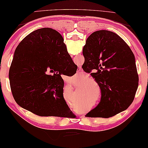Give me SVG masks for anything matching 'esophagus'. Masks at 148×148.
I'll list each match as a JSON object with an SVG mask.
<instances>
[{
	"mask_svg": "<svg viewBox=\"0 0 148 148\" xmlns=\"http://www.w3.org/2000/svg\"><path fill=\"white\" fill-rule=\"evenodd\" d=\"M78 72L79 73H80V74L81 73H83V71L81 70V67H79V68H78Z\"/></svg>",
	"mask_w": 148,
	"mask_h": 148,
	"instance_id": "1",
	"label": "esophagus"
}]
</instances>
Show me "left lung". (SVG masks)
I'll list each match as a JSON object with an SVG mask.
<instances>
[{
  "label": "left lung",
  "mask_w": 148,
  "mask_h": 148,
  "mask_svg": "<svg viewBox=\"0 0 148 148\" xmlns=\"http://www.w3.org/2000/svg\"><path fill=\"white\" fill-rule=\"evenodd\" d=\"M83 55L85 69L92 72L101 93L99 103L86 117L109 118L127 110L138 87L136 60L130 47L116 33L101 30L87 38Z\"/></svg>",
  "instance_id": "left-lung-1"
}]
</instances>
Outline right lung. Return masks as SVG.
I'll return each instance as SVG.
<instances>
[{"mask_svg": "<svg viewBox=\"0 0 148 148\" xmlns=\"http://www.w3.org/2000/svg\"><path fill=\"white\" fill-rule=\"evenodd\" d=\"M77 69L58 32L51 28L34 31L14 51L9 71L14 99L21 108L39 116H75L63 97L61 75L72 74Z\"/></svg>", "mask_w": 148, "mask_h": 148, "instance_id": "obj_1", "label": "right lung"}]
</instances>
